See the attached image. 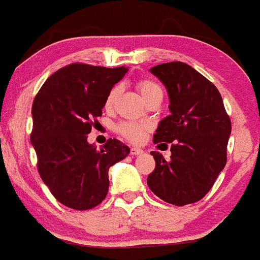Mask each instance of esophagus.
<instances>
[{"instance_id":"esophagus-1","label":"esophagus","mask_w":260,"mask_h":260,"mask_svg":"<svg viewBox=\"0 0 260 260\" xmlns=\"http://www.w3.org/2000/svg\"><path fill=\"white\" fill-rule=\"evenodd\" d=\"M131 154H132V155H141V154H144V150L138 149V147H132V149H131Z\"/></svg>"}]
</instances>
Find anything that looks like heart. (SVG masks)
I'll use <instances>...</instances> for the list:
<instances>
[{
  "label": "heart",
  "mask_w": 260,
  "mask_h": 260,
  "mask_svg": "<svg viewBox=\"0 0 260 260\" xmlns=\"http://www.w3.org/2000/svg\"><path fill=\"white\" fill-rule=\"evenodd\" d=\"M137 89L145 101L149 100L150 97L154 96V94L161 93V88L159 87V84L155 83V82L152 81H149V79H142V81L138 82ZM116 96H118V89H111L110 93L108 94V97H106L105 100L106 110H111V109L114 108ZM116 129H118V132L120 133V135L124 136L125 138H128L131 141L138 142L144 138L145 131L147 129V125L144 124V123L138 122H122L120 124H118Z\"/></svg>",
  "instance_id": "heart-1"
}]
</instances>
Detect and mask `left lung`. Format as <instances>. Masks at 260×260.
Masks as SVG:
<instances>
[{
    "label": "left lung",
    "instance_id": "left-lung-1",
    "mask_svg": "<svg viewBox=\"0 0 260 260\" xmlns=\"http://www.w3.org/2000/svg\"><path fill=\"white\" fill-rule=\"evenodd\" d=\"M166 86L171 115L161 119L155 144L171 145V159L152 151L155 171L147 186L161 200L177 207L203 199L227 161L231 120L217 87L181 61L152 67Z\"/></svg>",
    "mask_w": 260,
    "mask_h": 260
}]
</instances>
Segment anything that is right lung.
Returning a JSON list of instances; mask_svg holds the SVG:
<instances>
[{"mask_svg":"<svg viewBox=\"0 0 260 260\" xmlns=\"http://www.w3.org/2000/svg\"><path fill=\"white\" fill-rule=\"evenodd\" d=\"M128 68L70 64L41 87L31 108L30 142L38 172L57 201L75 210L92 209L109 191V168L128 156L115 138L100 150L88 144L92 119L103 115L105 100Z\"/></svg>","mask_w":260,"mask_h":260,"instance_id":"1","label":"right lung"}]
</instances>
